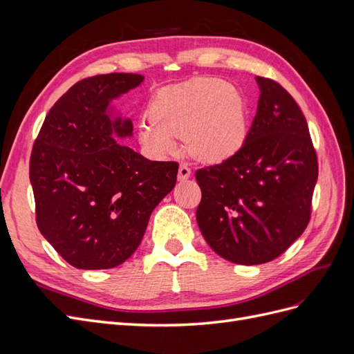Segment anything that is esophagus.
Segmentation results:
<instances>
[{
  "label": "esophagus",
  "instance_id": "1",
  "mask_svg": "<svg viewBox=\"0 0 354 354\" xmlns=\"http://www.w3.org/2000/svg\"><path fill=\"white\" fill-rule=\"evenodd\" d=\"M190 176H192V169H190L186 164H181V165L178 167V180H180V181H185V180H187Z\"/></svg>",
  "mask_w": 354,
  "mask_h": 354
}]
</instances>
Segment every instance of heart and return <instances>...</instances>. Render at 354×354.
Masks as SVG:
<instances>
[{"mask_svg": "<svg viewBox=\"0 0 354 354\" xmlns=\"http://www.w3.org/2000/svg\"><path fill=\"white\" fill-rule=\"evenodd\" d=\"M149 118L138 124V140L155 156L187 151L203 162L217 164L236 155L248 136V113L241 91L218 78H194L158 90Z\"/></svg>", "mask_w": 354, "mask_h": 354, "instance_id": "heart-1", "label": "heart"}]
</instances>
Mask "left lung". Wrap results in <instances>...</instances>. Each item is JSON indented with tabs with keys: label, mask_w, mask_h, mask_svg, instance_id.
<instances>
[{
	"label": "left lung",
	"mask_w": 354,
	"mask_h": 354,
	"mask_svg": "<svg viewBox=\"0 0 354 354\" xmlns=\"http://www.w3.org/2000/svg\"><path fill=\"white\" fill-rule=\"evenodd\" d=\"M259 106L241 151L196 171L198 226L232 263L274 260L306 230L317 181V156L306 118L281 84L257 77Z\"/></svg>",
	"instance_id": "obj_1"
}]
</instances>
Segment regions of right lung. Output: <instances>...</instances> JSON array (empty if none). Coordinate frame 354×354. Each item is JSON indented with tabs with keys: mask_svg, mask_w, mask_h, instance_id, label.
<instances>
[{
	"mask_svg": "<svg viewBox=\"0 0 354 354\" xmlns=\"http://www.w3.org/2000/svg\"><path fill=\"white\" fill-rule=\"evenodd\" d=\"M143 80L108 73L72 85L32 147L38 229L77 269H112L130 259L152 211L176 186L177 162L149 160L115 140L131 137L133 122L113 116L111 102Z\"/></svg>",
	"mask_w": 354,
	"mask_h": 354,
	"instance_id": "obj_1",
	"label": "right lung"
}]
</instances>
